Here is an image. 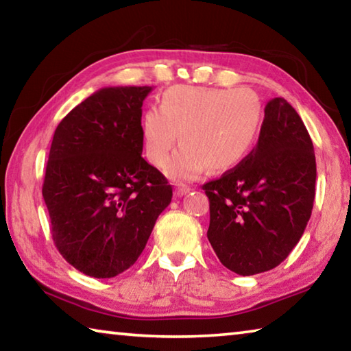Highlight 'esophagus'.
<instances>
[{
  "mask_svg": "<svg viewBox=\"0 0 351 351\" xmlns=\"http://www.w3.org/2000/svg\"><path fill=\"white\" fill-rule=\"evenodd\" d=\"M190 190H192L190 187H186V186H178V187L175 189V195H176V197H184V195L189 193Z\"/></svg>",
  "mask_w": 351,
  "mask_h": 351,
  "instance_id": "34e87169",
  "label": "esophagus"
}]
</instances>
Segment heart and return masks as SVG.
Listing matches in <instances>:
<instances>
[{
  "label": "heart",
  "instance_id": "b5f03b06",
  "mask_svg": "<svg viewBox=\"0 0 351 351\" xmlns=\"http://www.w3.org/2000/svg\"><path fill=\"white\" fill-rule=\"evenodd\" d=\"M263 106L246 88L173 86L161 106L145 111L141 123L148 161L156 167L167 162L176 142L182 145L165 167L171 180L189 181L207 165L212 170L235 167L257 141Z\"/></svg>",
  "mask_w": 351,
  "mask_h": 351
}]
</instances>
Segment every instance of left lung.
<instances>
[{
  "label": "left lung",
  "instance_id": "1",
  "mask_svg": "<svg viewBox=\"0 0 351 351\" xmlns=\"http://www.w3.org/2000/svg\"><path fill=\"white\" fill-rule=\"evenodd\" d=\"M203 190L207 239L226 268L254 276L280 265L304 235L316 195L313 142L293 106L269 100L257 145Z\"/></svg>",
  "mask_w": 351,
  "mask_h": 351
}]
</instances>
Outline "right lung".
I'll return each instance as SVG.
<instances>
[{
    "instance_id": "1",
    "label": "right lung",
    "mask_w": 351,
    "mask_h": 351,
    "mask_svg": "<svg viewBox=\"0 0 351 351\" xmlns=\"http://www.w3.org/2000/svg\"><path fill=\"white\" fill-rule=\"evenodd\" d=\"M150 91L102 88L56 128L43 182L52 239L90 277H116L134 265L173 195L141 156L142 102Z\"/></svg>"
}]
</instances>
